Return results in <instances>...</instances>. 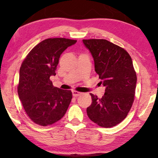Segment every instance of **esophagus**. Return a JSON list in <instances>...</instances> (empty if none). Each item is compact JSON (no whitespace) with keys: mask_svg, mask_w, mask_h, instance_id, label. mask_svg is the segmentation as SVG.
Returning a JSON list of instances; mask_svg holds the SVG:
<instances>
[{"mask_svg":"<svg viewBox=\"0 0 158 158\" xmlns=\"http://www.w3.org/2000/svg\"><path fill=\"white\" fill-rule=\"evenodd\" d=\"M82 94V93L77 91V90H73V95L74 97H78V96L81 95Z\"/></svg>","mask_w":158,"mask_h":158,"instance_id":"1","label":"esophagus"}]
</instances>
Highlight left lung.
Here are the masks:
<instances>
[{
    "label": "left lung",
    "mask_w": 158,
    "mask_h": 158,
    "mask_svg": "<svg viewBox=\"0 0 158 158\" xmlns=\"http://www.w3.org/2000/svg\"><path fill=\"white\" fill-rule=\"evenodd\" d=\"M91 53L95 70L105 93L102 98L90 93L87 115L102 127H111L126 118L135 100L137 74L132 58L123 48L104 39L83 40Z\"/></svg>",
    "instance_id": "8db88e82"
}]
</instances>
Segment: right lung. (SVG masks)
Masks as SVG:
<instances>
[{
    "label": "right lung",
    "instance_id": "add662e5",
    "mask_svg": "<svg viewBox=\"0 0 158 158\" xmlns=\"http://www.w3.org/2000/svg\"><path fill=\"white\" fill-rule=\"evenodd\" d=\"M77 40L62 37L48 38L31 49L19 70V97L26 114L41 126L51 125L66 113L73 98L71 90L53 85L61 53Z\"/></svg>",
    "mask_w": 158,
    "mask_h": 158
}]
</instances>
